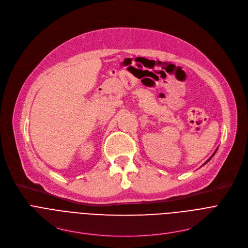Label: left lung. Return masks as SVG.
Returning <instances> with one entry per match:
<instances>
[{
    "mask_svg": "<svg viewBox=\"0 0 248 248\" xmlns=\"http://www.w3.org/2000/svg\"><path fill=\"white\" fill-rule=\"evenodd\" d=\"M216 151H217V150H216ZM216 151H215V152H214V153H213V155H212V156H211V157H210V158H209V159H208V160H207V161H206V162H205V163H204V165H205V164H207V163H208V162H209V161H210V160H211V159H212V158H213V156H214V155H215V153H216Z\"/></svg>",
    "mask_w": 248,
    "mask_h": 248,
    "instance_id": "8db88e82",
    "label": "left lung"
}]
</instances>
